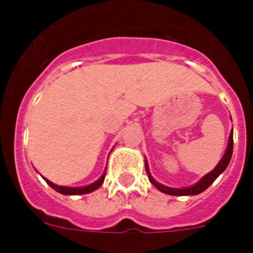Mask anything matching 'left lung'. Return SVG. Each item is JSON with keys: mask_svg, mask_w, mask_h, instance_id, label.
<instances>
[{"mask_svg": "<svg viewBox=\"0 0 253 253\" xmlns=\"http://www.w3.org/2000/svg\"><path fill=\"white\" fill-rule=\"evenodd\" d=\"M232 153H233V129H232L231 134H229V138H228V146L225 148L224 154H223V157L220 158V161L218 162L214 169L207 173L205 176H203L200 180L196 182V184L191 185V186H187V187H181V189H175V187H169L166 186V185H162L160 184L158 181H156L153 178V176L151 175V171H149V166H148V162L147 160H144V165H146V171H147V175H148L149 181H151V184L153 185L156 189H158L160 191L165 194H169V195H173V196H186V195H198V194L203 193L210 185L213 184L214 181L216 180L222 172H224V169H227L229 162H231V158H232Z\"/></svg>", "mask_w": 253, "mask_h": 253, "instance_id": "8db88e82", "label": "left lung"}]
</instances>
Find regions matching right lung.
<instances>
[{
  "mask_svg": "<svg viewBox=\"0 0 253 253\" xmlns=\"http://www.w3.org/2000/svg\"><path fill=\"white\" fill-rule=\"evenodd\" d=\"M105 175H106V169H105L104 173H102V175L100 176V177L97 178L95 182H92V184H90V185H87V186H82V187L60 186V185L53 184V182H51V181H49L48 178H45V177H43V178L46 181V184H48L51 189H54L55 191H58L59 194H63V195H84V194H90V193H92V191H95V190L99 189V187L102 185V182H104Z\"/></svg>",
  "mask_w": 253,
  "mask_h": 253,
  "instance_id": "1",
  "label": "right lung"
}]
</instances>
